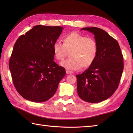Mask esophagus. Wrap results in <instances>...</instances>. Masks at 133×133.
I'll return each instance as SVG.
<instances>
[{
    "label": "esophagus",
    "instance_id": "1",
    "mask_svg": "<svg viewBox=\"0 0 133 133\" xmlns=\"http://www.w3.org/2000/svg\"><path fill=\"white\" fill-rule=\"evenodd\" d=\"M72 72L71 71H70V70H66V74H72Z\"/></svg>",
    "mask_w": 133,
    "mask_h": 133
}]
</instances>
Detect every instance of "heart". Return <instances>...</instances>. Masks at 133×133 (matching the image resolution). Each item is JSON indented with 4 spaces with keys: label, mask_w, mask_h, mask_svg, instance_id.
I'll use <instances>...</instances> for the list:
<instances>
[{
    "label": "heart",
    "mask_w": 133,
    "mask_h": 133,
    "mask_svg": "<svg viewBox=\"0 0 133 133\" xmlns=\"http://www.w3.org/2000/svg\"><path fill=\"white\" fill-rule=\"evenodd\" d=\"M63 42V44L55 42L52 49L55 57L58 61L63 60L70 52V58L61 63L65 69L77 70L81 67L87 68L97 57L98 44L94 39L73 32L65 35Z\"/></svg>",
    "instance_id": "1"
}]
</instances>
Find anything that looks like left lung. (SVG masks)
<instances>
[{
    "label": "left lung",
    "instance_id": "obj_1",
    "mask_svg": "<svg viewBox=\"0 0 133 133\" xmlns=\"http://www.w3.org/2000/svg\"><path fill=\"white\" fill-rule=\"evenodd\" d=\"M98 44L97 57L82 74L77 75V92L84 101L98 103L114 94L123 70V57L118 42L98 27H85Z\"/></svg>",
    "mask_w": 133,
    "mask_h": 133
}]
</instances>
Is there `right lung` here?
I'll use <instances>...</instances> for the list:
<instances>
[{
  "label": "right lung",
  "instance_id": "add662e5",
  "mask_svg": "<svg viewBox=\"0 0 133 133\" xmlns=\"http://www.w3.org/2000/svg\"><path fill=\"white\" fill-rule=\"evenodd\" d=\"M60 26L37 25L17 39L9 61L13 83L27 100L43 102L55 94L66 70L54 61Z\"/></svg>",
  "mask_w": 133,
  "mask_h": 133
}]
</instances>
